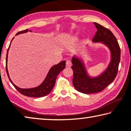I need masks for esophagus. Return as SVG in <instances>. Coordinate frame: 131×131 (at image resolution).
<instances>
[{"mask_svg":"<svg viewBox=\"0 0 131 131\" xmlns=\"http://www.w3.org/2000/svg\"><path fill=\"white\" fill-rule=\"evenodd\" d=\"M66 67H68V68L71 67V66H72V62H71V60H67V61H66Z\"/></svg>","mask_w":131,"mask_h":131,"instance_id":"esophagus-1","label":"esophagus"}]
</instances>
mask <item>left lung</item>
<instances>
[{
	"instance_id": "obj_1",
	"label": "left lung",
	"mask_w": 131,
	"mask_h": 131,
	"mask_svg": "<svg viewBox=\"0 0 131 131\" xmlns=\"http://www.w3.org/2000/svg\"><path fill=\"white\" fill-rule=\"evenodd\" d=\"M94 24L97 32L93 38V42H102L106 45L111 50L112 60L104 73L97 78H91L86 75L82 62L73 58V85L78 91L86 94L100 92L112 83L118 73L121 59V49L115 36L108 29L97 23Z\"/></svg>"
}]
</instances>
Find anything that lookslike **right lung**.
I'll list each match as a JSON object with an SVG mask.
<instances>
[{
    "label": "right lung",
    "mask_w": 131,
    "mask_h": 131,
    "mask_svg": "<svg viewBox=\"0 0 131 131\" xmlns=\"http://www.w3.org/2000/svg\"><path fill=\"white\" fill-rule=\"evenodd\" d=\"M28 31H29L28 29H27L26 30L19 32L16 35L20 34H23V33L27 32H28ZM30 31L31 32V30ZM10 45L8 48V49H7V51L6 61V70L7 75L8 76V78L10 80V82L12 83V85L14 86L15 88L17 89V91L19 92L21 94L25 95V96H29V97H43L49 94V93L51 92L52 89H53V88L54 87V84H55L56 78H57V76L58 75V74L65 69L66 66L65 60L60 62L58 64V65H56L53 66V67H52L51 69H50L49 72H48V75H47V77L45 78V81H43V82L40 86L32 89H21V88H19V87L16 86L15 85L13 84V82H12V81L9 77L8 71H7V54H8V50L10 48Z\"/></svg>",
    "instance_id": "1"
}]
</instances>
